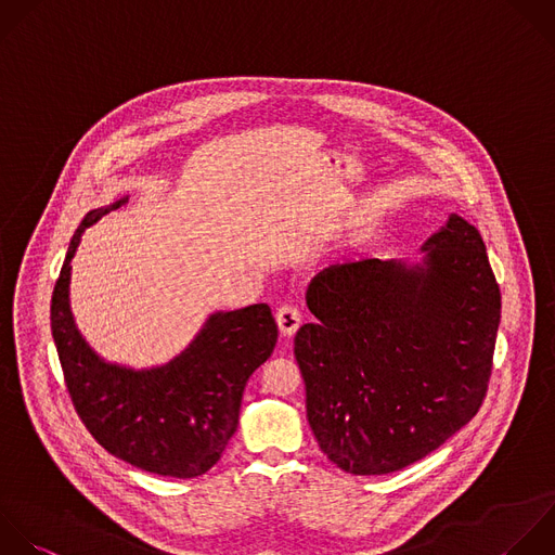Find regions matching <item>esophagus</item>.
<instances>
[{
    "label": "esophagus",
    "mask_w": 555,
    "mask_h": 555,
    "mask_svg": "<svg viewBox=\"0 0 555 555\" xmlns=\"http://www.w3.org/2000/svg\"><path fill=\"white\" fill-rule=\"evenodd\" d=\"M275 321H278V327H280V334L284 338H291L295 336V332L299 330L301 325V314L295 306H282L275 314Z\"/></svg>",
    "instance_id": "esophagus-1"
}]
</instances>
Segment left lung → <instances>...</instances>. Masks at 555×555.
Masks as SVG:
<instances>
[{
    "label": "left lung",
    "mask_w": 555,
    "mask_h": 555,
    "mask_svg": "<svg viewBox=\"0 0 555 555\" xmlns=\"http://www.w3.org/2000/svg\"><path fill=\"white\" fill-rule=\"evenodd\" d=\"M421 260H362L312 280L295 358L321 451L353 475L399 470L479 410L501 293L479 232L449 212Z\"/></svg>",
    "instance_id": "obj_1"
}]
</instances>
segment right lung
Returning a JSON list of instances; mask_svg holds the SVG:
<instances>
[{"instance_id": "right-lung-1", "label": "right lung", "mask_w": 555, "mask_h": 555, "mask_svg": "<svg viewBox=\"0 0 555 555\" xmlns=\"http://www.w3.org/2000/svg\"><path fill=\"white\" fill-rule=\"evenodd\" d=\"M130 195L91 210L72 238L52 295V336L74 405L93 438L115 457L165 477L212 468L238 427L243 390L278 343L267 304L208 314L171 360L130 366L100 356L72 312V260L87 228L126 206Z\"/></svg>"}]
</instances>
